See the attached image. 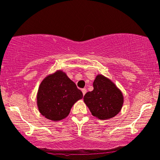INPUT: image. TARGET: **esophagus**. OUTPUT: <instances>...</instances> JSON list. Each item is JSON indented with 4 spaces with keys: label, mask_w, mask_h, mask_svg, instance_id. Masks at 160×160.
I'll return each instance as SVG.
<instances>
[{
    "label": "esophagus",
    "mask_w": 160,
    "mask_h": 160,
    "mask_svg": "<svg viewBox=\"0 0 160 160\" xmlns=\"http://www.w3.org/2000/svg\"><path fill=\"white\" fill-rule=\"evenodd\" d=\"M82 94H83V96L86 94V88H82Z\"/></svg>",
    "instance_id": "1"
}]
</instances>
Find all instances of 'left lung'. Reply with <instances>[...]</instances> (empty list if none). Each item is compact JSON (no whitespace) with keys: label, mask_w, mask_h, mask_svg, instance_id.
Returning <instances> with one entry per match:
<instances>
[{"label":"left lung","mask_w":160,"mask_h":160,"mask_svg":"<svg viewBox=\"0 0 160 160\" xmlns=\"http://www.w3.org/2000/svg\"><path fill=\"white\" fill-rule=\"evenodd\" d=\"M93 86V90L87 92L83 97L91 114L102 120L116 116L123 103L121 91L111 80L102 74L96 77Z\"/></svg>","instance_id":"8db88e82"}]
</instances>
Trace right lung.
<instances>
[{
    "mask_svg": "<svg viewBox=\"0 0 160 160\" xmlns=\"http://www.w3.org/2000/svg\"><path fill=\"white\" fill-rule=\"evenodd\" d=\"M82 98V91L61 70L42 80L37 93V106L46 118L57 121L68 116L74 104Z\"/></svg>",
    "mask_w": 160,
    "mask_h": 160,
    "instance_id": "obj_1",
    "label": "right lung"
}]
</instances>
